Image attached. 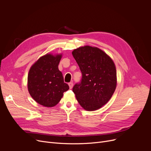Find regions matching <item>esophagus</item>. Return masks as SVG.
<instances>
[{
    "instance_id": "obj_1",
    "label": "esophagus",
    "mask_w": 151,
    "mask_h": 151,
    "mask_svg": "<svg viewBox=\"0 0 151 151\" xmlns=\"http://www.w3.org/2000/svg\"><path fill=\"white\" fill-rule=\"evenodd\" d=\"M68 86H69V88H70V89H72V88H73V83H72V82H70V83H68Z\"/></svg>"
}]
</instances>
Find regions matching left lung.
Wrapping results in <instances>:
<instances>
[{"mask_svg": "<svg viewBox=\"0 0 151 151\" xmlns=\"http://www.w3.org/2000/svg\"><path fill=\"white\" fill-rule=\"evenodd\" d=\"M82 73L80 83L73 88L76 100L86 111L100 109L111 98L117 86L113 60L97 47L84 46L72 51Z\"/></svg>", "mask_w": 151, "mask_h": 151, "instance_id": "1", "label": "left lung"}]
</instances>
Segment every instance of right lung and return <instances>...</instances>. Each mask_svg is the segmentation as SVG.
<instances>
[{"instance_id":"right-lung-1","label":"right lung","mask_w":151,"mask_h":151,"mask_svg":"<svg viewBox=\"0 0 151 151\" xmlns=\"http://www.w3.org/2000/svg\"><path fill=\"white\" fill-rule=\"evenodd\" d=\"M62 54H46L30 67L27 76V88L33 99L45 107L56 105L69 86L63 81L58 65Z\"/></svg>"}]
</instances>
